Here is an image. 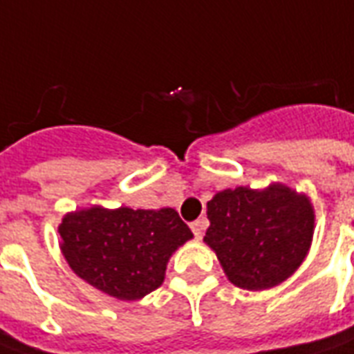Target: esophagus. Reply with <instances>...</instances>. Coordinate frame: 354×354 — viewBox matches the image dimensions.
<instances>
[{
    "mask_svg": "<svg viewBox=\"0 0 354 354\" xmlns=\"http://www.w3.org/2000/svg\"><path fill=\"white\" fill-rule=\"evenodd\" d=\"M204 228H206V219H196L195 223H191V230H193L196 239H202Z\"/></svg>",
    "mask_w": 354,
    "mask_h": 354,
    "instance_id": "esophagus-1",
    "label": "esophagus"
}]
</instances>
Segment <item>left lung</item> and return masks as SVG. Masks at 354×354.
<instances>
[{
	"label": "left lung",
	"instance_id": "left-lung-1",
	"mask_svg": "<svg viewBox=\"0 0 354 354\" xmlns=\"http://www.w3.org/2000/svg\"><path fill=\"white\" fill-rule=\"evenodd\" d=\"M204 243L226 279L249 291L271 290L301 267L314 239L315 212L306 193L273 182L263 189L215 193L207 202Z\"/></svg>",
	"mask_w": 354,
	"mask_h": 354
}]
</instances>
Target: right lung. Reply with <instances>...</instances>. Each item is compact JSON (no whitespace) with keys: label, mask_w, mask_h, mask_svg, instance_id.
Listing matches in <instances>:
<instances>
[{"label":"right lung","mask_w":354,"mask_h":354,"mask_svg":"<svg viewBox=\"0 0 354 354\" xmlns=\"http://www.w3.org/2000/svg\"><path fill=\"white\" fill-rule=\"evenodd\" d=\"M57 230L70 269L118 301H139L158 290L171 256L193 239L172 207H81L64 213Z\"/></svg>","instance_id":"obj_1"}]
</instances>
